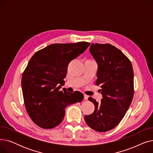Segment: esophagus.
<instances>
[{
    "label": "esophagus",
    "mask_w": 153,
    "mask_h": 153,
    "mask_svg": "<svg viewBox=\"0 0 153 153\" xmlns=\"http://www.w3.org/2000/svg\"><path fill=\"white\" fill-rule=\"evenodd\" d=\"M88 98H89V96L87 95H84V100H88Z\"/></svg>",
    "instance_id": "esophagus-1"
}]
</instances>
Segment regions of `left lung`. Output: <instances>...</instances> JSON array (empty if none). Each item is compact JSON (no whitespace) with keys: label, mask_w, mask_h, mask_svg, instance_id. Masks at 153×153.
Masks as SVG:
<instances>
[{"label":"left lung","mask_w":153,"mask_h":153,"mask_svg":"<svg viewBox=\"0 0 153 153\" xmlns=\"http://www.w3.org/2000/svg\"><path fill=\"white\" fill-rule=\"evenodd\" d=\"M89 51L98 65L95 84L101 88L102 99L99 103L89 98L95 110L84 119L92 129L105 132L118 125L130 107L134 94L133 67L129 59L110 44L92 43Z\"/></svg>","instance_id":"1"}]
</instances>
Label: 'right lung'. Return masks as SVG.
I'll use <instances>...</instances> for the list:
<instances>
[{
  "instance_id": "obj_1",
  "label": "right lung",
  "mask_w": 153,
  "mask_h": 153,
  "mask_svg": "<svg viewBox=\"0 0 153 153\" xmlns=\"http://www.w3.org/2000/svg\"><path fill=\"white\" fill-rule=\"evenodd\" d=\"M88 42L55 43L36 52L31 58L22 78L24 103L30 118L36 125L51 129L59 125L65 108L81 102L84 95L59 91L66 77L69 63L90 46Z\"/></svg>"
}]
</instances>
